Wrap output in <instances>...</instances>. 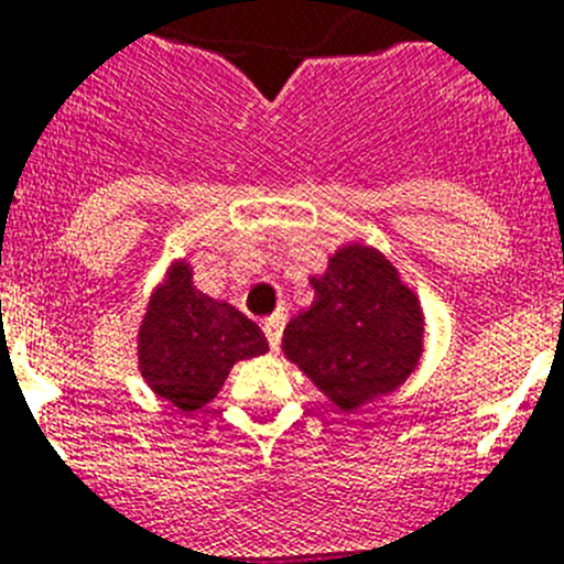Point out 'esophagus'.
Returning <instances> with one entry per match:
<instances>
[{
  "mask_svg": "<svg viewBox=\"0 0 564 564\" xmlns=\"http://www.w3.org/2000/svg\"><path fill=\"white\" fill-rule=\"evenodd\" d=\"M262 330H265L268 344H271V350H279V344H282V330H285V316L265 318V325H262Z\"/></svg>",
  "mask_w": 564,
  "mask_h": 564,
  "instance_id": "esophagus-1",
  "label": "esophagus"
}]
</instances>
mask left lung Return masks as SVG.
Here are the masks:
<instances>
[{
	"label": "left lung",
	"mask_w": 564,
	"mask_h": 564,
	"mask_svg": "<svg viewBox=\"0 0 564 564\" xmlns=\"http://www.w3.org/2000/svg\"><path fill=\"white\" fill-rule=\"evenodd\" d=\"M313 305L291 318L282 350L341 412L398 390L421 361L423 313L392 262L367 246H344Z\"/></svg>",
	"instance_id": "obj_1"
}]
</instances>
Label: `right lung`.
Returning <instances> with one entry per match:
<instances>
[{
    "label": "right lung",
    "instance_id": "right-lung-1",
    "mask_svg": "<svg viewBox=\"0 0 564 564\" xmlns=\"http://www.w3.org/2000/svg\"><path fill=\"white\" fill-rule=\"evenodd\" d=\"M262 352V330L234 305L197 291L186 262H177L154 291L138 333L141 376L183 412L203 410L234 364Z\"/></svg>",
    "mask_w": 564,
    "mask_h": 564
}]
</instances>
